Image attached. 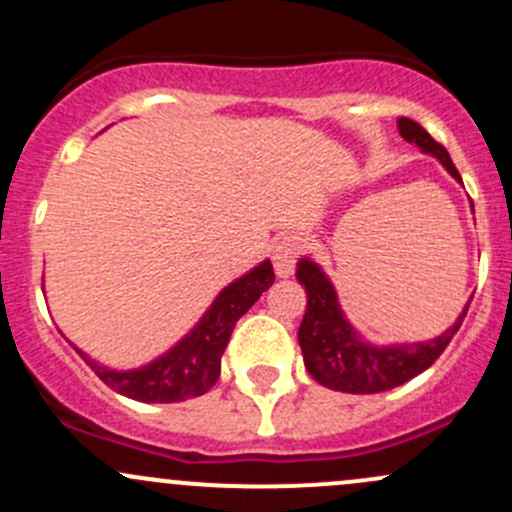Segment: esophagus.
I'll return each mask as SVG.
<instances>
[{"label": "esophagus", "mask_w": 512, "mask_h": 512, "mask_svg": "<svg viewBox=\"0 0 512 512\" xmlns=\"http://www.w3.org/2000/svg\"><path fill=\"white\" fill-rule=\"evenodd\" d=\"M299 255H302V240L294 235L282 237L272 250V265H275L277 277H289L297 267Z\"/></svg>", "instance_id": "1"}]
</instances>
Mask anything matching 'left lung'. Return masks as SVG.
I'll return each mask as SVG.
<instances>
[{
  "instance_id": "8db88e82",
  "label": "left lung",
  "mask_w": 512,
  "mask_h": 512,
  "mask_svg": "<svg viewBox=\"0 0 512 512\" xmlns=\"http://www.w3.org/2000/svg\"><path fill=\"white\" fill-rule=\"evenodd\" d=\"M399 133L404 136V141L416 143L423 153L436 156L453 178L461 180L446 148L433 141L426 128H421L411 118H399ZM297 280L302 282L304 292H307V312H304L297 332L304 366L314 376V381H319L327 389L344 391V394H379V391H389L394 386L406 384L421 371H426L438 356L446 352L451 339L461 329L468 304H471H466V309L451 329H446L441 337L431 339V342L374 347L354 332L352 324L344 317L342 307H339L332 282L312 260L299 262Z\"/></svg>"
}]
</instances>
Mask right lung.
I'll return each mask as SVG.
<instances>
[{
    "instance_id": "1",
    "label": "right lung",
    "mask_w": 512,
    "mask_h": 512,
    "mask_svg": "<svg viewBox=\"0 0 512 512\" xmlns=\"http://www.w3.org/2000/svg\"><path fill=\"white\" fill-rule=\"evenodd\" d=\"M272 282H275V270L272 262L265 260L245 277L227 285L183 342L141 369H108L79 349L76 352L84 356L103 384L128 399L146 401V404H175V401L195 399L215 386L220 376V356L230 342L237 319L262 297L265 289L272 287Z\"/></svg>"
}]
</instances>
